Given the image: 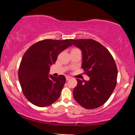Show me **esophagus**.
Wrapping results in <instances>:
<instances>
[{
    "label": "esophagus",
    "mask_w": 135,
    "mask_h": 135,
    "mask_svg": "<svg viewBox=\"0 0 135 135\" xmlns=\"http://www.w3.org/2000/svg\"><path fill=\"white\" fill-rule=\"evenodd\" d=\"M70 77L69 76H66V80H70Z\"/></svg>",
    "instance_id": "obj_1"
}]
</instances>
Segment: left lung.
I'll list each match as a JSON object with an SVG mask.
<instances>
[{"label": "left lung", "mask_w": 135, "mask_h": 135, "mask_svg": "<svg viewBox=\"0 0 135 135\" xmlns=\"http://www.w3.org/2000/svg\"><path fill=\"white\" fill-rule=\"evenodd\" d=\"M70 41L82 51V69L90 79L84 83L77 79L73 95L84 108H97L107 101L116 86L117 69L114 59L106 47L94 40Z\"/></svg>", "instance_id": "obj_1"}]
</instances>
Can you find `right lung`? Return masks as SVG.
<instances>
[{"instance_id": "add662e5", "label": "right lung", "mask_w": 135, "mask_h": 135, "mask_svg": "<svg viewBox=\"0 0 135 135\" xmlns=\"http://www.w3.org/2000/svg\"><path fill=\"white\" fill-rule=\"evenodd\" d=\"M72 45L69 39H45L35 43L25 52L18 78L25 97L33 105L44 107L59 98L66 78L63 75H49V67L59 54Z\"/></svg>"}]
</instances>
